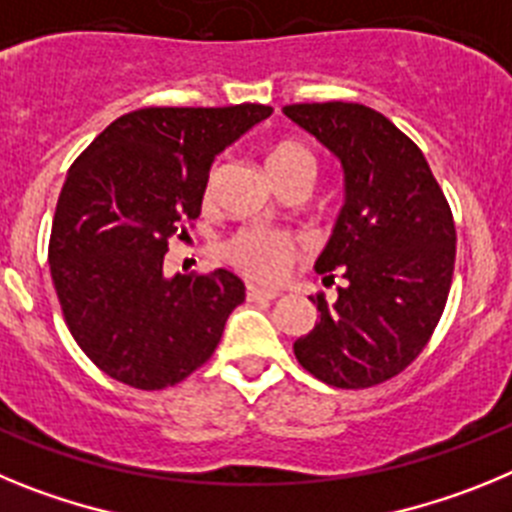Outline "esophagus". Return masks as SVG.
Wrapping results in <instances>:
<instances>
[{
	"label": "esophagus",
	"mask_w": 512,
	"mask_h": 512,
	"mask_svg": "<svg viewBox=\"0 0 512 512\" xmlns=\"http://www.w3.org/2000/svg\"><path fill=\"white\" fill-rule=\"evenodd\" d=\"M246 297L251 302H259V300H277L279 292L277 289H264V287H256V284H248L246 287Z\"/></svg>",
	"instance_id": "1"
}]
</instances>
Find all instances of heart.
I'll return each mask as SVG.
<instances>
[{"instance_id": "1", "label": "heart", "mask_w": 512, "mask_h": 512, "mask_svg": "<svg viewBox=\"0 0 512 512\" xmlns=\"http://www.w3.org/2000/svg\"><path fill=\"white\" fill-rule=\"evenodd\" d=\"M266 166H269L274 182L284 184L297 176L318 174V158L300 140H279L266 153ZM220 176V161L212 164L210 174L205 179V200L210 202ZM307 243L302 235L282 228H266V225H248V228L235 230L228 241L223 243V259L230 266L246 274L256 282L274 284L287 277V271L305 256Z\"/></svg>"}]
</instances>
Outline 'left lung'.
I'll use <instances>...</instances> for the list:
<instances>
[{
  "mask_svg": "<svg viewBox=\"0 0 512 512\" xmlns=\"http://www.w3.org/2000/svg\"><path fill=\"white\" fill-rule=\"evenodd\" d=\"M284 115L341 158L346 205L318 274L346 282L310 297L320 320L295 341L302 369L364 390L408 369L449 300L456 259L451 207L423 151L382 112L354 102L287 104Z\"/></svg>",
  "mask_w": 512,
  "mask_h": 512,
  "instance_id": "obj_1",
  "label": "left lung"
}]
</instances>
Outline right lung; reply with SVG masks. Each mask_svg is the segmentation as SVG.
<instances>
[{"instance_id": "obj_1", "label": "right lung", "mask_w": 512, "mask_h": 512, "mask_svg": "<svg viewBox=\"0 0 512 512\" xmlns=\"http://www.w3.org/2000/svg\"><path fill=\"white\" fill-rule=\"evenodd\" d=\"M266 104L143 107L110 122L69 169L48 264L63 320L107 377L164 390L197 372L246 300L233 271L164 277L174 235L202 210L215 156Z\"/></svg>"}]
</instances>
